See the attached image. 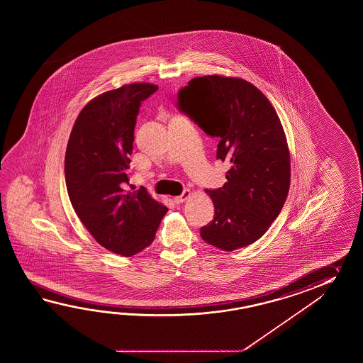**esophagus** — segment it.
<instances>
[{
    "label": "esophagus",
    "instance_id": "1",
    "mask_svg": "<svg viewBox=\"0 0 363 363\" xmlns=\"http://www.w3.org/2000/svg\"><path fill=\"white\" fill-rule=\"evenodd\" d=\"M191 194H192V193H191L189 189H184L180 196L174 199V202H175V203H182V202H184V201L188 200V199L191 197Z\"/></svg>",
    "mask_w": 363,
    "mask_h": 363
}]
</instances>
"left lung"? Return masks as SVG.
<instances>
[{
	"mask_svg": "<svg viewBox=\"0 0 363 363\" xmlns=\"http://www.w3.org/2000/svg\"><path fill=\"white\" fill-rule=\"evenodd\" d=\"M178 108L211 138L227 161V183L206 189L216 214L201 238L225 252L262 238L283 208L291 184L286 133L270 101L238 77H194L178 93Z\"/></svg>",
	"mask_w": 363,
	"mask_h": 363,
	"instance_id": "obj_1",
	"label": "left lung"
}]
</instances>
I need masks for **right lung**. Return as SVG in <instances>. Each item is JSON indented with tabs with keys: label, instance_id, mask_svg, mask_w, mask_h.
Instances as JSON below:
<instances>
[{
	"label": "right lung",
	"instance_id": "add662e5",
	"mask_svg": "<svg viewBox=\"0 0 363 363\" xmlns=\"http://www.w3.org/2000/svg\"><path fill=\"white\" fill-rule=\"evenodd\" d=\"M158 89L132 83L93 99L77 116L65 155L71 205L96 241L123 257L155 238L169 208L145 188L127 192L133 131L141 102Z\"/></svg>",
	"mask_w": 363,
	"mask_h": 363
}]
</instances>
